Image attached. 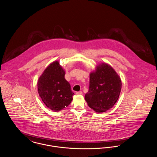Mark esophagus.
Returning a JSON list of instances; mask_svg holds the SVG:
<instances>
[{
  "instance_id": "obj_1",
  "label": "esophagus",
  "mask_w": 157,
  "mask_h": 157,
  "mask_svg": "<svg viewBox=\"0 0 157 157\" xmlns=\"http://www.w3.org/2000/svg\"><path fill=\"white\" fill-rule=\"evenodd\" d=\"M76 95H82V91H78V92H76Z\"/></svg>"
}]
</instances>
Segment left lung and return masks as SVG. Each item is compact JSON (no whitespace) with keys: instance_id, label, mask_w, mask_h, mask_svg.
I'll return each mask as SVG.
<instances>
[{"instance_id":"obj_1","label":"left lung","mask_w":157,"mask_h":157,"mask_svg":"<svg viewBox=\"0 0 157 157\" xmlns=\"http://www.w3.org/2000/svg\"><path fill=\"white\" fill-rule=\"evenodd\" d=\"M122 83L120 76L109 65L102 63L90 74V87L85 99L96 112L111 109L118 101Z\"/></svg>"}]
</instances>
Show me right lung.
<instances>
[{"label": "right lung", "mask_w": 157, "mask_h": 157, "mask_svg": "<svg viewBox=\"0 0 157 157\" xmlns=\"http://www.w3.org/2000/svg\"><path fill=\"white\" fill-rule=\"evenodd\" d=\"M65 72L58 61L47 67L37 82L40 97L46 106L55 112L71 104L74 93L65 79Z\"/></svg>", "instance_id": "1"}]
</instances>
